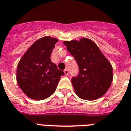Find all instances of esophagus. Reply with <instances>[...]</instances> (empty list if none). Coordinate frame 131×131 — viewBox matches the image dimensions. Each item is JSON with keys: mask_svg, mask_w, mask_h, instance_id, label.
Masks as SVG:
<instances>
[{"mask_svg": "<svg viewBox=\"0 0 131 131\" xmlns=\"http://www.w3.org/2000/svg\"><path fill=\"white\" fill-rule=\"evenodd\" d=\"M64 74H65L66 75H69V70L67 69H65L64 70Z\"/></svg>", "mask_w": 131, "mask_h": 131, "instance_id": "1", "label": "esophagus"}]
</instances>
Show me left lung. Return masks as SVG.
<instances>
[{"label":"left lung","mask_w":131,"mask_h":131,"mask_svg":"<svg viewBox=\"0 0 131 131\" xmlns=\"http://www.w3.org/2000/svg\"><path fill=\"white\" fill-rule=\"evenodd\" d=\"M63 43L79 67L78 75L71 79L75 94L89 101L104 95L112 83V67L97 45L88 38Z\"/></svg>","instance_id":"obj_1"}]
</instances>
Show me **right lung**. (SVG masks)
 <instances>
[{"instance_id": "obj_1", "label": "right lung", "mask_w": 131, "mask_h": 131, "mask_svg": "<svg viewBox=\"0 0 131 131\" xmlns=\"http://www.w3.org/2000/svg\"><path fill=\"white\" fill-rule=\"evenodd\" d=\"M56 38L43 37L32 44L21 58L16 69V81L27 96L43 100L53 94L64 74L51 62Z\"/></svg>"}]
</instances>
